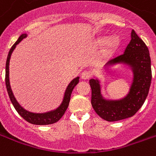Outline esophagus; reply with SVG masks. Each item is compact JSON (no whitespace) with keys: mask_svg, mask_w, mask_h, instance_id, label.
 Instances as JSON below:
<instances>
[{"mask_svg":"<svg viewBox=\"0 0 156 156\" xmlns=\"http://www.w3.org/2000/svg\"><path fill=\"white\" fill-rule=\"evenodd\" d=\"M92 76V73H91V72L90 71H88V70H86V71H83V73H82V74H81V77L83 79H88V78H90Z\"/></svg>","mask_w":156,"mask_h":156,"instance_id":"1","label":"esophagus"}]
</instances>
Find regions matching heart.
<instances>
[{"mask_svg":"<svg viewBox=\"0 0 156 156\" xmlns=\"http://www.w3.org/2000/svg\"><path fill=\"white\" fill-rule=\"evenodd\" d=\"M100 42H103L104 40H100ZM115 41H110L107 45V48H105V51H104V55L105 56H108V55L111 53L113 50L115 49Z\"/></svg>","mask_w":156,"mask_h":156,"instance_id":"heart-1","label":"heart"}]
</instances>
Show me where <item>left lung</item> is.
Wrapping results in <instances>:
<instances>
[{
    "instance_id": "left-lung-1",
    "label": "left lung",
    "mask_w": 156,
    "mask_h": 156,
    "mask_svg": "<svg viewBox=\"0 0 156 156\" xmlns=\"http://www.w3.org/2000/svg\"><path fill=\"white\" fill-rule=\"evenodd\" d=\"M118 62H127L134 71V82L125 98L119 101H106L100 94L98 82L94 79L89 81L92 106L98 116L109 122L127 119L136 114L146 99L152 78L149 49L134 30L131 32V40L124 53L111 59L108 63Z\"/></svg>"
}]
</instances>
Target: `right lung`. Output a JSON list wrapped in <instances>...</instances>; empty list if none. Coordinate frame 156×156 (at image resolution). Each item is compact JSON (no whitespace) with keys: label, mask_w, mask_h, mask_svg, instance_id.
<instances>
[{"label":"right lung","mask_w":156,"mask_h":156,"mask_svg":"<svg viewBox=\"0 0 156 156\" xmlns=\"http://www.w3.org/2000/svg\"><path fill=\"white\" fill-rule=\"evenodd\" d=\"M27 35L26 34H22V36H20V37L18 40L16 41L14 45L12 46V48L9 51L8 56H7V59H6V63H5V86H6V89H7V93H8L9 98L11 99V102L12 103V105L14 106L15 109L17 111L19 115H21L25 120H27L29 123H31L32 124H37V125H45V124H54L56 122H58L60 119H61L63 115L65 114V111L67 110V108L69 105L70 102V98H71L72 92L73 90V88H75V86L78 84L79 82V78H77L73 79V81L69 83L68 86V88L66 89L64 94V98L63 101L62 103V105H60V107L57 108L56 110L51 112H48L46 114H33V113H30L28 111H26L24 108H22L16 100L14 95L12 94V89H11V86H10V82H9V62H10V58H11V55L13 50L15 49L16 46L18 44L20 41H22V39L25 38Z\"/></svg>","instance_id":"obj_1"}]
</instances>
